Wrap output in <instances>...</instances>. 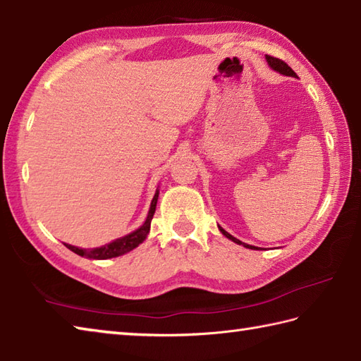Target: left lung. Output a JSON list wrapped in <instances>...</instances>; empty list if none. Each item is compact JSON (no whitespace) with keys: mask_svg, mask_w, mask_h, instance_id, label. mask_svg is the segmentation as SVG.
<instances>
[{"mask_svg":"<svg viewBox=\"0 0 361 361\" xmlns=\"http://www.w3.org/2000/svg\"><path fill=\"white\" fill-rule=\"evenodd\" d=\"M267 62H268V65L271 68H273L274 71H277V73H281V75H285V76H291V78H298L296 76V73H294L288 65H286L283 61H281V59H277V57H273V56H268L267 54ZM218 229L221 231V233L224 235L226 238H229V240H232L233 243H237V245H243L245 247H249V249H257L255 246H251V245H246V243H243V241H240V240H237L235 237H232V235L229 233V232H226L223 227H219L218 226Z\"/></svg>","mask_w":361,"mask_h":361,"instance_id":"8db88e82","label":"left lung"}]
</instances>
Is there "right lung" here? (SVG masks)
Instances as JSON below:
<instances>
[{"label":"right lung","instance_id":"obj_1","mask_svg":"<svg viewBox=\"0 0 361 361\" xmlns=\"http://www.w3.org/2000/svg\"><path fill=\"white\" fill-rule=\"evenodd\" d=\"M159 200V190H156V195H154L152 201H151V207L148 212V216H146V221L138 227L137 231L130 232L128 235H124L121 238H116L109 245H104L101 247H93V249H80L71 245H65L70 251L80 257H87V259H93V260H106V259H114V257H120L123 254H126L132 249H135L140 243H143L148 237L149 233V227H151V219L154 216V212H156V205Z\"/></svg>","mask_w":361,"mask_h":361}]
</instances>
